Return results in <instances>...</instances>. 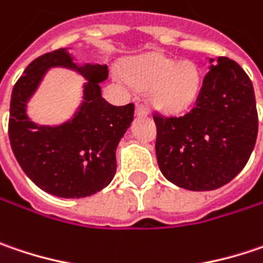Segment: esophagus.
<instances>
[{"mask_svg":"<svg viewBox=\"0 0 263 263\" xmlns=\"http://www.w3.org/2000/svg\"><path fill=\"white\" fill-rule=\"evenodd\" d=\"M148 107L145 106V104H142V103H138L136 104V115L138 117H146L148 115Z\"/></svg>","mask_w":263,"mask_h":263,"instance_id":"obj_1","label":"esophagus"}]
</instances>
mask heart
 <instances>
[{
    "label": "heart",
    "mask_w": 263,
    "mask_h": 263,
    "mask_svg": "<svg viewBox=\"0 0 263 263\" xmlns=\"http://www.w3.org/2000/svg\"><path fill=\"white\" fill-rule=\"evenodd\" d=\"M125 78L141 89H149L153 103L164 110H179L192 103L200 84L193 63H179L161 53H149L130 61Z\"/></svg>",
    "instance_id": "heart-1"
}]
</instances>
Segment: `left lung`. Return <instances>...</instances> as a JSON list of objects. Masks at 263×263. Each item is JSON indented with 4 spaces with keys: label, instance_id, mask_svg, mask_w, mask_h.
I'll return each instance as SVG.
<instances>
[{
    "label": "left lung",
    "instance_id": "obj_1",
    "mask_svg": "<svg viewBox=\"0 0 263 263\" xmlns=\"http://www.w3.org/2000/svg\"><path fill=\"white\" fill-rule=\"evenodd\" d=\"M153 118L161 174L195 192L232 181L247 164L257 138L252 81L226 57H218L208 70L189 112L175 117L156 110Z\"/></svg>",
    "mask_w": 263,
    "mask_h": 263
}]
</instances>
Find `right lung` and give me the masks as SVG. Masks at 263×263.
<instances>
[{
    "instance_id": "1",
    "label": "right lung",
    "mask_w": 263,
    "mask_h": 263,
    "mask_svg": "<svg viewBox=\"0 0 263 263\" xmlns=\"http://www.w3.org/2000/svg\"><path fill=\"white\" fill-rule=\"evenodd\" d=\"M55 65L74 68L88 79L85 102L77 117L64 126H37L29 121L25 106L47 68ZM106 78L107 66L78 67L66 49H57L35 58L14 84L10 102V145L28 178L46 193L91 196L114 178L117 145L133 121L135 104L107 103L100 89Z\"/></svg>"
}]
</instances>
